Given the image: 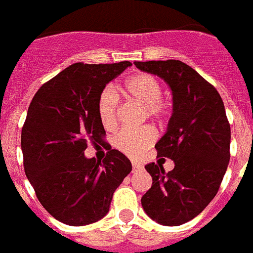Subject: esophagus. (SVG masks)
I'll use <instances>...</instances> for the list:
<instances>
[{
	"mask_svg": "<svg viewBox=\"0 0 253 253\" xmlns=\"http://www.w3.org/2000/svg\"><path fill=\"white\" fill-rule=\"evenodd\" d=\"M143 169V165H140V164H137V162H132V171L135 173V171H137V170Z\"/></svg>",
	"mask_w": 253,
	"mask_h": 253,
	"instance_id": "1",
	"label": "esophagus"
}]
</instances>
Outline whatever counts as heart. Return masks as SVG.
Here are the masks:
<instances>
[{
  "label": "heart",
  "mask_w": 253,
  "mask_h": 253,
  "mask_svg": "<svg viewBox=\"0 0 253 253\" xmlns=\"http://www.w3.org/2000/svg\"><path fill=\"white\" fill-rule=\"evenodd\" d=\"M125 93L139 105H143V120L152 118L166 122L171 114V102L162 97V84L149 74H137L127 80L123 87ZM97 113L101 125L106 130H114L118 123L120 100L112 89H104L97 100ZM157 131L151 125L132 130L125 128L113 139V145L131 159H139L153 145Z\"/></svg>",
  "instance_id": "b5f03b06"
}]
</instances>
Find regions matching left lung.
Here are the masks:
<instances>
[{"label":"left lung","mask_w":253,"mask_h":253,"mask_svg":"<svg viewBox=\"0 0 253 253\" xmlns=\"http://www.w3.org/2000/svg\"><path fill=\"white\" fill-rule=\"evenodd\" d=\"M133 63L173 91V114L155 148L157 157L171 159L175 166L169 173L155 162L145 166L153 182L141 205L156 222L179 226L218 192L230 160V123L217 89L188 65L178 59Z\"/></svg>","instance_id":"8db88e82"}]
</instances>
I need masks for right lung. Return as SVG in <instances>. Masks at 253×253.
<instances>
[{
	"label": "right lung",
	"instance_id": "right-lung-1",
	"mask_svg": "<svg viewBox=\"0 0 253 253\" xmlns=\"http://www.w3.org/2000/svg\"><path fill=\"white\" fill-rule=\"evenodd\" d=\"M131 62H78L35 93L22 128L24 171L41 205L59 222L83 226L109 212L113 194L130 173V160L108 149L87 159L88 143H104L97 100L106 84Z\"/></svg>",
	"mask_w": 253,
	"mask_h": 253
}]
</instances>
